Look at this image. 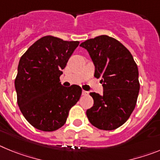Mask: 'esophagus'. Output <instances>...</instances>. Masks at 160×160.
Wrapping results in <instances>:
<instances>
[{"label": "esophagus", "mask_w": 160, "mask_h": 160, "mask_svg": "<svg viewBox=\"0 0 160 160\" xmlns=\"http://www.w3.org/2000/svg\"><path fill=\"white\" fill-rule=\"evenodd\" d=\"M89 92L88 91H86V90H82V95L86 96V95H88Z\"/></svg>", "instance_id": "obj_1"}]
</instances>
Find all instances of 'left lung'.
<instances>
[{"label":"left lung","instance_id":"obj_1","mask_svg":"<svg viewBox=\"0 0 160 160\" xmlns=\"http://www.w3.org/2000/svg\"><path fill=\"white\" fill-rule=\"evenodd\" d=\"M87 50L95 67L94 77L102 83L103 94L90 93L94 105L87 111L95 128L111 131L119 128L131 116L139 91L138 66L122 43L107 35L80 44Z\"/></svg>","mask_w":160,"mask_h":160}]
</instances>
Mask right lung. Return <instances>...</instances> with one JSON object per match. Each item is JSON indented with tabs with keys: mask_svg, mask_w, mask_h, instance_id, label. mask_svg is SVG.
Returning <instances> with one entry per match:
<instances>
[{
	"mask_svg": "<svg viewBox=\"0 0 160 160\" xmlns=\"http://www.w3.org/2000/svg\"><path fill=\"white\" fill-rule=\"evenodd\" d=\"M79 42L46 36L32 44L19 61L15 89L22 114L35 128L53 131L66 122L82 88L65 87L60 76Z\"/></svg>",
	"mask_w": 160,
	"mask_h": 160,
	"instance_id": "obj_1",
	"label": "right lung"
}]
</instances>
